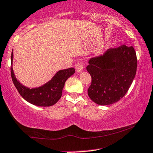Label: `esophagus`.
<instances>
[{
  "label": "esophagus",
  "mask_w": 153,
  "mask_h": 153,
  "mask_svg": "<svg viewBox=\"0 0 153 153\" xmlns=\"http://www.w3.org/2000/svg\"><path fill=\"white\" fill-rule=\"evenodd\" d=\"M83 68H84V65L81 62H77L76 65H75V70H76V71L78 72V73H81Z\"/></svg>",
  "instance_id": "obj_1"
}]
</instances>
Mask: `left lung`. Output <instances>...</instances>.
<instances>
[{
  "label": "left lung",
  "mask_w": 153,
  "mask_h": 153,
  "mask_svg": "<svg viewBox=\"0 0 153 153\" xmlns=\"http://www.w3.org/2000/svg\"><path fill=\"white\" fill-rule=\"evenodd\" d=\"M86 69L92 78L88 94L100 105L115 103L126 94L135 78L137 60L132 46L110 48L92 58Z\"/></svg>",
  "instance_id": "1"
}]
</instances>
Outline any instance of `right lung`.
<instances>
[{
    "instance_id": "1",
    "label": "right lung",
    "mask_w": 153,
    "mask_h": 153,
    "mask_svg": "<svg viewBox=\"0 0 153 153\" xmlns=\"http://www.w3.org/2000/svg\"><path fill=\"white\" fill-rule=\"evenodd\" d=\"M13 57L11 53V78L13 84L20 95L30 103L40 107L52 106L56 103L61 97L62 89L67 79L75 73L73 68L60 70L53 78L45 84L38 88H30L25 87L16 79L13 70Z\"/></svg>"
}]
</instances>
